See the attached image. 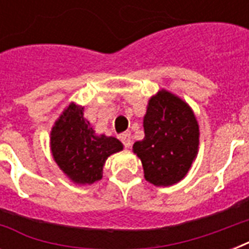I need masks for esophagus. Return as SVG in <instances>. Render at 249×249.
I'll list each match as a JSON object with an SVG mask.
<instances>
[{"instance_id": "esophagus-1", "label": "esophagus", "mask_w": 249, "mask_h": 249, "mask_svg": "<svg viewBox=\"0 0 249 249\" xmlns=\"http://www.w3.org/2000/svg\"><path fill=\"white\" fill-rule=\"evenodd\" d=\"M120 140L126 148H129L132 146V136H130V133L129 132H125L123 133V134H120Z\"/></svg>"}]
</instances>
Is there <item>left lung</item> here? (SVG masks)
I'll list each match as a JSON object with an SVG mask.
<instances>
[{"mask_svg":"<svg viewBox=\"0 0 249 249\" xmlns=\"http://www.w3.org/2000/svg\"><path fill=\"white\" fill-rule=\"evenodd\" d=\"M144 138L133 144L146 181L172 186L189 173L199 152V123L189 103L160 89L148 99L143 116Z\"/></svg>","mask_w":249,"mask_h":249,"instance_id":"1","label":"left lung"}]
</instances>
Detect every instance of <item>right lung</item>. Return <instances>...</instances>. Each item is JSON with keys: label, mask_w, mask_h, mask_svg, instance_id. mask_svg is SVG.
<instances>
[{"label": "right lung", "mask_w": 249, "mask_h": 249, "mask_svg": "<svg viewBox=\"0 0 249 249\" xmlns=\"http://www.w3.org/2000/svg\"><path fill=\"white\" fill-rule=\"evenodd\" d=\"M115 137L97 134L84 117V107L71 102L50 132V150L56 165L76 185H93L103 177L108 156L123 151Z\"/></svg>", "instance_id": "right-lung-1"}]
</instances>
